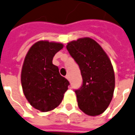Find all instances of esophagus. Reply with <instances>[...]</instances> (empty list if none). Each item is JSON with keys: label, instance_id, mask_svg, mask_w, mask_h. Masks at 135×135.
Masks as SVG:
<instances>
[{"label": "esophagus", "instance_id": "esophagus-1", "mask_svg": "<svg viewBox=\"0 0 135 135\" xmlns=\"http://www.w3.org/2000/svg\"><path fill=\"white\" fill-rule=\"evenodd\" d=\"M66 79H67L69 81L70 80V76H69V75H66Z\"/></svg>", "mask_w": 135, "mask_h": 135}]
</instances>
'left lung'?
Here are the masks:
<instances>
[{"label":"left lung","instance_id":"1","mask_svg":"<svg viewBox=\"0 0 135 135\" xmlns=\"http://www.w3.org/2000/svg\"><path fill=\"white\" fill-rule=\"evenodd\" d=\"M66 49L82 76V85L75 90L78 106L88 115H99L113 97L115 78L110 59L100 45L88 37L68 43Z\"/></svg>","mask_w":135,"mask_h":135}]
</instances>
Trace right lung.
I'll list each match as a JSON object with an SVG mask.
<instances>
[{"label":"right lung","instance_id":"1","mask_svg":"<svg viewBox=\"0 0 135 135\" xmlns=\"http://www.w3.org/2000/svg\"><path fill=\"white\" fill-rule=\"evenodd\" d=\"M64 47L61 43L40 41L30 48L21 70V85L26 98L38 110H53L61 102L69 85L53 64L54 55Z\"/></svg>","mask_w":135,"mask_h":135}]
</instances>
